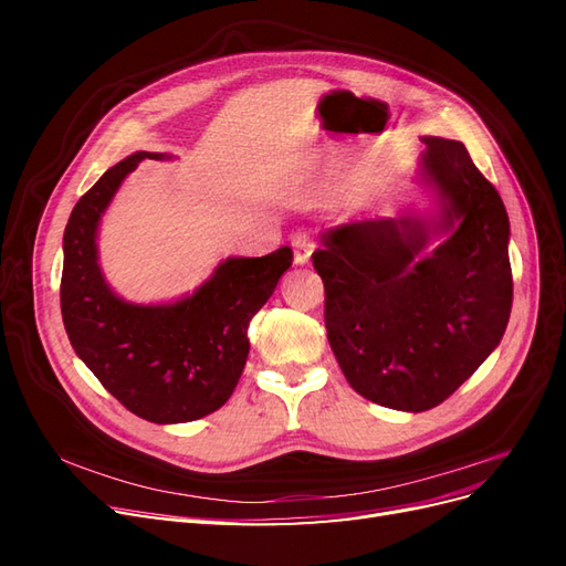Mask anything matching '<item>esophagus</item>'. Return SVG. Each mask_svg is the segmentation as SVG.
I'll return each mask as SVG.
<instances>
[{
  "label": "esophagus",
  "mask_w": 566,
  "mask_h": 566,
  "mask_svg": "<svg viewBox=\"0 0 566 566\" xmlns=\"http://www.w3.org/2000/svg\"><path fill=\"white\" fill-rule=\"evenodd\" d=\"M290 245H293V252H295V264L310 262V256L316 248L310 231H295L293 235H290Z\"/></svg>",
  "instance_id": "34e87169"
}]
</instances>
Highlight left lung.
<instances>
[{"mask_svg": "<svg viewBox=\"0 0 566 566\" xmlns=\"http://www.w3.org/2000/svg\"><path fill=\"white\" fill-rule=\"evenodd\" d=\"M418 179L437 214L349 221L312 254L325 331L364 399L420 413L439 406L501 345L512 310L510 221L460 142L424 136ZM434 234L444 241L432 251Z\"/></svg>", "mask_w": 566, "mask_h": 566, "instance_id": "1", "label": "left lung"}]
</instances>
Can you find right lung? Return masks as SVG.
I'll return each instance as SVG.
<instances>
[{
  "label": "right lung",
  "mask_w": 566,
  "mask_h": 566,
  "mask_svg": "<svg viewBox=\"0 0 566 566\" xmlns=\"http://www.w3.org/2000/svg\"><path fill=\"white\" fill-rule=\"evenodd\" d=\"M144 158L167 156L139 150L119 160L73 208L63 233L61 314L75 354L134 416L191 422L229 401L248 361V325L293 264V250L229 256L193 295L169 304L117 297L98 266L96 231Z\"/></svg>",
  "instance_id": "add662e5"
}]
</instances>
